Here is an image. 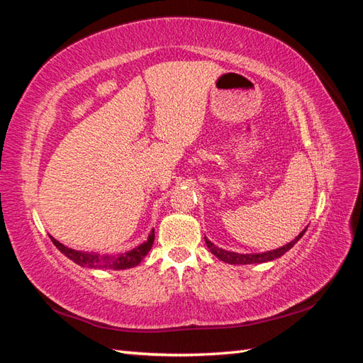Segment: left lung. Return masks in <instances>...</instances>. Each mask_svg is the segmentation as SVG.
Here are the masks:
<instances>
[{
	"instance_id": "8db88e82",
	"label": "left lung",
	"mask_w": 363,
	"mask_h": 363,
	"mask_svg": "<svg viewBox=\"0 0 363 363\" xmlns=\"http://www.w3.org/2000/svg\"><path fill=\"white\" fill-rule=\"evenodd\" d=\"M306 229L303 230V233H299V235L295 238V240H291L290 243L281 246V248L273 250V251H267V252H254V254H238V252H233V251H226L223 248H218V246H215L211 240H207L206 237L204 238H206L207 248H209L213 256H217L220 260L226 262V264H230V265H250V264H264V262L279 259L281 256H284L285 252L295 246V243L299 240V238L304 235Z\"/></svg>"
}]
</instances>
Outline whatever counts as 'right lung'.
<instances>
[{"label":"right lung","instance_id":"right-lung-1","mask_svg":"<svg viewBox=\"0 0 363 363\" xmlns=\"http://www.w3.org/2000/svg\"><path fill=\"white\" fill-rule=\"evenodd\" d=\"M51 237V235H50ZM51 242L56 245V248L67 256L74 264L87 268H111V269H126L133 268L140 264L146 254L150 252L151 246L154 243V229L148 235V240L143 242L142 245L135 246L130 251L120 252V254H98V252H87V251H78L73 248H68V246L57 242L56 238L51 237Z\"/></svg>","mask_w":363,"mask_h":363}]
</instances>
